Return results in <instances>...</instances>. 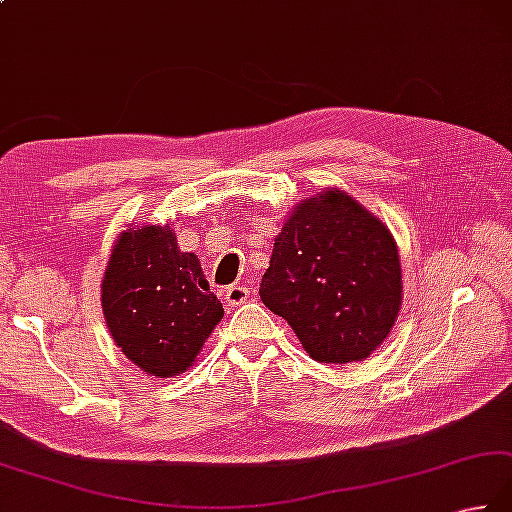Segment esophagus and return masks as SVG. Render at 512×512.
Listing matches in <instances>:
<instances>
[{
  "mask_svg": "<svg viewBox=\"0 0 512 512\" xmlns=\"http://www.w3.org/2000/svg\"><path fill=\"white\" fill-rule=\"evenodd\" d=\"M248 295H250V290H248L246 286H242V284H233V286H230V288L226 290V304H228V306H239V304H244L246 299H248Z\"/></svg>",
  "mask_w": 512,
  "mask_h": 512,
  "instance_id": "34e87169",
  "label": "esophagus"
}]
</instances>
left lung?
<instances>
[{"label": "left lung", "mask_w": 512, "mask_h": 512, "mask_svg": "<svg viewBox=\"0 0 512 512\" xmlns=\"http://www.w3.org/2000/svg\"><path fill=\"white\" fill-rule=\"evenodd\" d=\"M259 297L324 364L368 357L402 306L390 230L339 190L299 204L275 239Z\"/></svg>", "instance_id": "obj_1"}]
</instances>
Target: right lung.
Masks as SVG:
<instances>
[{
    "label": "right lung",
    "instance_id": "add662e5",
    "mask_svg": "<svg viewBox=\"0 0 512 512\" xmlns=\"http://www.w3.org/2000/svg\"><path fill=\"white\" fill-rule=\"evenodd\" d=\"M102 308L115 344L155 377L193 366L224 317L202 264L179 250L170 226H142L117 239L102 282Z\"/></svg>",
    "mask_w": 512,
    "mask_h": 512
}]
</instances>
